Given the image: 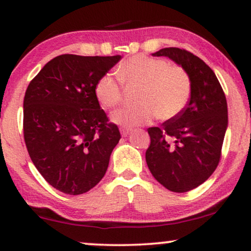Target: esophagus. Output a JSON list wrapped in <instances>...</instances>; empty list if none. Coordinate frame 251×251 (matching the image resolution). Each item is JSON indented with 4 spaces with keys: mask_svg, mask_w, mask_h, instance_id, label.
Wrapping results in <instances>:
<instances>
[{
    "mask_svg": "<svg viewBox=\"0 0 251 251\" xmlns=\"http://www.w3.org/2000/svg\"><path fill=\"white\" fill-rule=\"evenodd\" d=\"M120 131H121V135L123 137H126L130 133V131H131V128H129V126H121Z\"/></svg>",
    "mask_w": 251,
    "mask_h": 251,
    "instance_id": "1",
    "label": "esophagus"
}]
</instances>
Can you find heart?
Listing matches in <instances>:
<instances>
[{"mask_svg": "<svg viewBox=\"0 0 251 251\" xmlns=\"http://www.w3.org/2000/svg\"><path fill=\"white\" fill-rule=\"evenodd\" d=\"M119 78L105 74L95 88L98 101L105 108H114L123 99V85L138 87L137 105L126 106L113 113L112 120L126 126H140L159 116L170 120L179 115L191 97L192 82L186 71L169 61L137 54L122 61Z\"/></svg>", "mask_w": 251, "mask_h": 251, "instance_id": "heart-1", "label": "heart"}]
</instances>
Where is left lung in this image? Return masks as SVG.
Segmentation results:
<instances>
[{"instance_id": "8db88e82", "label": "left lung", "mask_w": 251, "mask_h": 251, "mask_svg": "<svg viewBox=\"0 0 251 251\" xmlns=\"http://www.w3.org/2000/svg\"><path fill=\"white\" fill-rule=\"evenodd\" d=\"M180 65L191 77V98L184 111L161 126L147 129L146 162L153 177L171 192L184 193L204 183L217 168L227 128V102L214 71L179 48L153 53Z\"/></svg>"}]
</instances>
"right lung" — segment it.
Wrapping results in <instances>:
<instances>
[{"label":"right lung","mask_w":251,"mask_h":251,"mask_svg":"<svg viewBox=\"0 0 251 251\" xmlns=\"http://www.w3.org/2000/svg\"><path fill=\"white\" fill-rule=\"evenodd\" d=\"M121 58L60 54L27 87V151L44 179L63 193L83 194L106 174L121 135L100 108L95 88Z\"/></svg>","instance_id":"add662e5"}]
</instances>
